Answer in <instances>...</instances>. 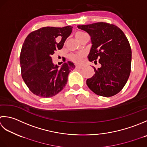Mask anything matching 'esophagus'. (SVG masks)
Masks as SVG:
<instances>
[{
	"label": "esophagus",
	"instance_id": "esophagus-1",
	"mask_svg": "<svg viewBox=\"0 0 147 147\" xmlns=\"http://www.w3.org/2000/svg\"><path fill=\"white\" fill-rule=\"evenodd\" d=\"M81 68H82V66H76V69H81Z\"/></svg>",
	"mask_w": 147,
	"mask_h": 147
}]
</instances>
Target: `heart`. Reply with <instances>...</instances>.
Instances as JSON below:
<instances>
[{
  "mask_svg": "<svg viewBox=\"0 0 147 147\" xmlns=\"http://www.w3.org/2000/svg\"><path fill=\"white\" fill-rule=\"evenodd\" d=\"M88 36V35L86 32L83 31H77L75 34V37L79 42L81 41L84 38ZM86 56L85 53L79 52L76 53H71L68 56V58L70 61H73L76 64H80L83 61V59Z\"/></svg>",
  "mask_w": 147,
  "mask_h": 147,
  "instance_id": "obj_1",
  "label": "heart"
}]
</instances>
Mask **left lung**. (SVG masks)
Here are the masks:
<instances>
[{
  "instance_id": "left-lung-1",
  "label": "left lung",
  "mask_w": 147,
  "mask_h": 147,
  "mask_svg": "<svg viewBox=\"0 0 147 147\" xmlns=\"http://www.w3.org/2000/svg\"><path fill=\"white\" fill-rule=\"evenodd\" d=\"M77 27L91 37L89 60L101 65L98 69L94 67L95 74L87 79V85L101 96L117 94L124 87L131 72V49L126 36L118 26L105 22Z\"/></svg>"
}]
</instances>
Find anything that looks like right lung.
Masks as SVG:
<instances>
[{
	"instance_id": "right-lung-1",
	"label": "right lung",
	"mask_w": 147,
	"mask_h": 147,
	"mask_svg": "<svg viewBox=\"0 0 147 147\" xmlns=\"http://www.w3.org/2000/svg\"><path fill=\"white\" fill-rule=\"evenodd\" d=\"M72 31L70 26L42 27L33 31L24 41L20 61L22 77L32 93L50 98L67 84L68 76L75 68L73 63H65L61 68L54 65L51 56L60 50Z\"/></svg>"
}]
</instances>
